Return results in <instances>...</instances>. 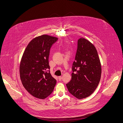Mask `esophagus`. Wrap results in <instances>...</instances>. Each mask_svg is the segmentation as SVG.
<instances>
[{
  "mask_svg": "<svg viewBox=\"0 0 123 123\" xmlns=\"http://www.w3.org/2000/svg\"><path fill=\"white\" fill-rule=\"evenodd\" d=\"M58 80H62V76H58Z\"/></svg>",
  "mask_w": 123,
  "mask_h": 123,
  "instance_id": "obj_1",
  "label": "esophagus"
}]
</instances>
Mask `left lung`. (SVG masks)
I'll list each match as a JSON object with an SVG mask.
<instances>
[{
    "label": "left lung",
    "instance_id": "1",
    "mask_svg": "<svg viewBox=\"0 0 123 123\" xmlns=\"http://www.w3.org/2000/svg\"><path fill=\"white\" fill-rule=\"evenodd\" d=\"M72 70V80L66 84L69 92L79 99L90 96L98 85L102 68L95 47L83 38L78 40Z\"/></svg>",
    "mask_w": 123,
    "mask_h": 123
}]
</instances>
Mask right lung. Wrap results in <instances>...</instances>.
Returning <instances> with one entry per match:
<instances>
[{"label":"right lung","mask_w":123,"mask_h":123,"mask_svg":"<svg viewBox=\"0 0 123 123\" xmlns=\"http://www.w3.org/2000/svg\"><path fill=\"white\" fill-rule=\"evenodd\" d=\"M58 38L42 35L33 39L28 44L19 65L20 80L31 95L44 99L52 92L56 80L51 76L49 63V51Z\"/></svg>","instance_id":"right-lung-1"}]
</instances>
